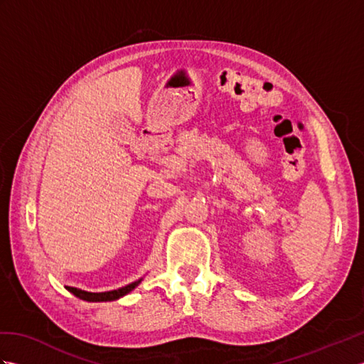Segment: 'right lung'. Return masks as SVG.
Returning <instances> with one entry per match:
<instances>
[{"mask_svg":"<svg viewBox=\"0 0 364 364\" xmlns=\"http://www.w3.org/2000/svg\"><path fill=\"white\" fill-rule=\"evenodd\" d=\"M142 282L137 280L134 283H129L127 286H123V288L120 289H114V291H107V292H87V291H82V289H78V288H72V286H67V289L70 291L72 294H75L76 297H80L82 300H87V301H107V300H115L119 297H123L125 294L133 291L136 286Z\"/></svg>","mask_w":364,"mask_h":364,"instance_id":"1","label":"right lung"}]
</instances>
